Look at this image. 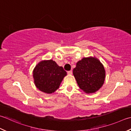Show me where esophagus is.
<instances>
[{
  "label": "esophagus",
  "mask_w": 131,
  "mask_h": 131,
  "mask_svg": "<svg viewBox=\"0 0 131 131\" xmlns=\"http://www.w3.org/2000/svg\"><path fill=\"white\" fill-rule=\"evenodd\" d=\"M68 74H69V75H71V74H72V71H71V70L68 71Z\"/></svg>",
  "instance_id": "34e87169"
}]
</instances>
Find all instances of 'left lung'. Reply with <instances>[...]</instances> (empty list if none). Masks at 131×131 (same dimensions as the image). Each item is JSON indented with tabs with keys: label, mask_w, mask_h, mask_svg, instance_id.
<instances>
[{
	"label": "left lung",
	"mask_w": 131,
	"mask_h": 131,
	"mask_svg": "<svg viewBox=\"0 0 131 131\" xmlns=\"http://www.w3.org/2000/svg\"><path fill=\"white\" fill-rule=\"evenodd\" d=\"M73 75L79 88L87 94L95 93L102 88L106 71L101 61L95 57H84L73 69Z\"/></svg>",
	"instance_id": "left-lung-1"
}]
</instances>
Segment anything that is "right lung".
I'll list each match as a JSON object with an SVG mask.
<instances>
[{
    "mask_svg": "<svg viewBox=\"0 0 131 131\" xmlns=\"http://www.w3.org/2000/svg\"><path fill=\"white\" fill-rule=\"evenodd\" d=\"M67 75L62 66L52 60L38 62L33 71V77L36 88L46 94L54 93Z\"/></svg>",
    "mask_w": 131,
    "mask_h": 131,
    "instance_id": "right-lung-1",
    "label": "right lung"
}]
</instances>
